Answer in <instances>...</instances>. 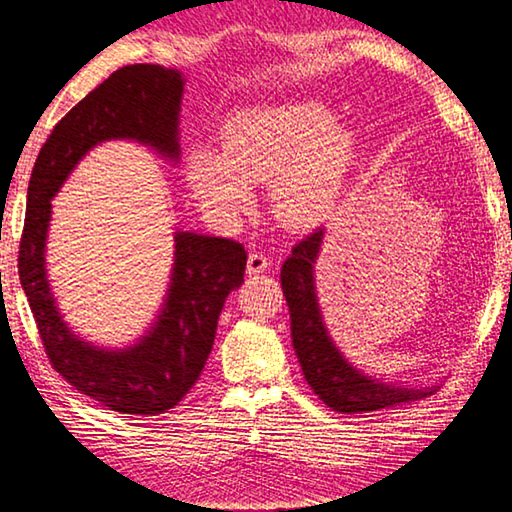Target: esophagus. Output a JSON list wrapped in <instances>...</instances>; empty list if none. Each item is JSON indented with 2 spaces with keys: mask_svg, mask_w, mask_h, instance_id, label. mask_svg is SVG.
<instances>
[{
  "mask_svg": "<svg viewBox=\"0 0 512 512\" xmlns=\"http://www.w3.org/2000/svg\"><path fill=\"white\" fill-rule=\"evenodd\" d=\"M267 267H270V261H267V256L263 254V251H251L247 258V274H251V276L263 274V272H267Z\"/></svg>",
  "mask_w": 512,
  "mask_h": 512,
  "instance_id": "34e87169",
  "label": "esophagus"
}]
</instances>
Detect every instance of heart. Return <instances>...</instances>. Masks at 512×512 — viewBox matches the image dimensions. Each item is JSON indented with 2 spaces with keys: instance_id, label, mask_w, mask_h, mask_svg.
Wrapping results in <instances>:
<instances>
[{
  "instance_id": "obj_1",
  "label": "heart",
  "mask_w": 512,
  "mask_h": 512,
  "mask_svg": "<svg viewBox=\"0 0 512 512\" xmlns=\"http://www.w3.org/2000/svg\"><path fill=\"white\" fill-rule=\"evenodd\" d=\"M356 133L311 99L249 106L220 133V152L195 145L183 174L199 206L229 220L249 204V183L270 181L274 215L290 226L322 222L356 158Z\"/></svg>"
}]
</instances>
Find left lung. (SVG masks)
Segmentation results:
<instances>
[{"label":"left lung","mask_w":512,"mask_h":512,"mask_svg":"<svg viewBox=\"0 0 512 512\" xmlns=\"http://www.w3.org/2000/svg\"><path fill=\"white\" fill-rule=\"evenodd\" d=\"M322 240L324 229L313 231L295 245L281 267V288L290 308L292 347L315 395L335 413H372L431 395L433 388H404L372 379L333 345L317 304L313 276Z\"/></svg>","instance_id":"1"}]
</instances>
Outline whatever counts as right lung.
<instances>
[{
    "label": "right lung",
    "instance_id": "1",
    "mask_svg": "<svg viewBox=\"0 0 512 512\" xmlns=\"http://www.w3.org/2000/svg\"><path fill=\"white\" fill-rule=\"evenodd\" d=\"M183 77L163 65H124L67 113L40 149L27 190L18 272L49 363L81 395L122 415H161L197 383L217 320L242 286L247 251L236 240L174 233V265L161 313L136 345L95 347L65 324L47 279L52 197L92 147L136 140L179 161Z\"/></svg>",
    "mask_w": 512,
    "mask_h": 512
}]
</instances>
